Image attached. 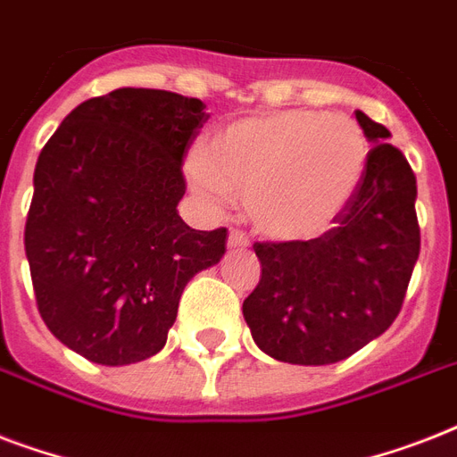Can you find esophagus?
<instances>
[{"label": "esophagus", "instance_id": "obj_1", "mask_svg": "<svg viewBox=\"0 0 457 457\" xmlns=\"http://www.w3.org/2000/svg\"><path fill=\"white\" fill-rule=\"evenodd\" d=\"M228 246L229 249H246L249 246V237L244 235L242 229H229Z\"/></svg>", "mask_w": 457, "mask_h": 457}]
</instances>
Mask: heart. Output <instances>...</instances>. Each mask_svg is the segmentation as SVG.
Masks as SVG:
<instances>
[{"label":"heart","mask_w":457,"mask_h":457,"mask_svg":"<svg viewBox=\"0 0 457 457\" xmlns=\"http://www.w3.org/2000/svg\"><path fill=\"white\" fill-rule=\"evenodd\" d=\"M368 139L353 118L275 111L237 120L189 163L194 192L220 208L246 201L261 232L312 237L332 225L361 182Z\"/></svg>","instance_id":"heart-1"}]
</instances>
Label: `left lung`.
Segmentation results:
<instances>
[{"label":"left lung","instance_id":"obj_1","mask_svg":"<svg viewBox=\"0 0 457 457\" xmlns=\"http://www.w3.org/2000/svg\"><path fill=\"white\" fill-rule=\"evenodd\" d=\"M372 149L334 228L308 242H256L261 282L242 311L256 346L292 365L339 362L391 327L420 256L418 185L391 132L355 111Z\"/></svg>","mask_w":457,"mask_h":457}]
</instances>
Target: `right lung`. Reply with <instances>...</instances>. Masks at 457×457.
Returning a JSON list of instances; mask_svg holds the SVG:
<instances>
[{
    "mask_svg": "<svg viewBox=\"0 0 457 457\" xmlns=\"http://www.w3.org/2000/svg\"><path fill=\"white\" fill-rule=\"evenodd\" d=\"M206 120L201 99L120 87L75 106L39 154L25 256L45 325L82 358L116 368L158 353L187 282L225 253L228 229L178 213Z\"/></svg>",
    "mask_w": 457,
    "mask_h": 457,
    "instance_id": "1",
    "label": "right lung"
}]
</instances>
